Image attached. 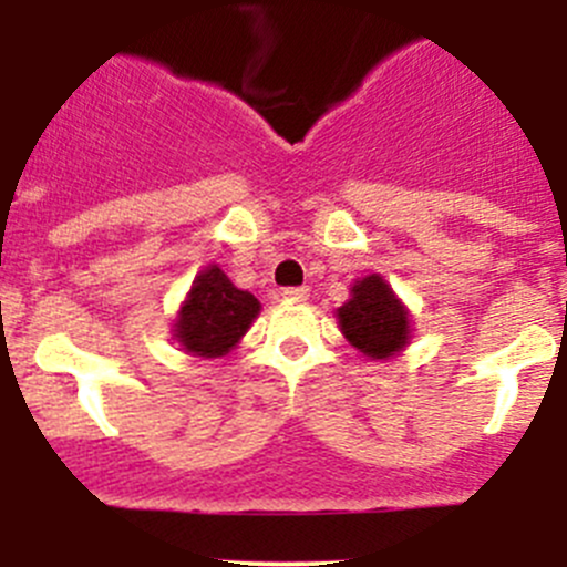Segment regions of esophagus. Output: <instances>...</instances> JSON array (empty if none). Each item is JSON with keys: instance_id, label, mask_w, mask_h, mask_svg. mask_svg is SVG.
<instances>
[{"instance_id": "1", "label": "esophagus", "mask_w": 567, "mask_h": 567, "mask_svg": "<svg viewBox=\"0 0 567 567\" xmlns=\"http://www.w3.org/2000/svg\"><path fill=\"white\" fill-rule=\"evenodd\" d=\"M279 296H282L285 301H307L310 288H285V290H279Z\"/></svg>"}]
</instances>
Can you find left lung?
I'll return each mask as SVG.
<instances>
[{
	"label": "left lung",
	"mask_w": 567,
	"mask_h": 567,
	"mask_svg": "<svg viewBox=\"0 0 567 567\" xmlns=\"http://www.w3.org/2000/svg\"><path fill=\"white\" fill-rule=\"evenodd\" d=\"M334 318L342 337L368 359L386 362L411 342L409 307L381 274L357 279L351 285V299L337 307Z\"/></svg>",
	"instance_id": "1"
}]
</instances>
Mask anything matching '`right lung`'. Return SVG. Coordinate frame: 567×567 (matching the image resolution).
<instances>
[{"mask_svg": "<svg viewBox=\"0 0 567 567\" xmlns=\"http://www.w3.org/2000/svg\"><path fill=\"white\" fill-rule=\"evenodd\" d=\"M257 316L260 301L249 290L236 288L233 279L210 262L194 277L192 290L177 310L173 340L192 357H225L241 342Z\"/></svg>", "mask_w": 567, "mask_h": 567, "instance_id": "obj_1", "label": "right lung"}]
</instances>
